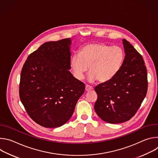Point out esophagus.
<instances>
[{
  "mask_svg": "<svg viewBox=\"0 0 158 158\" xmlns=\"http://www.w3.org/2000/svg\"><path fill=\"white\" fill-rule=\"evenodd\" d=\"M93 89V87L91 85H85V91H91V90Z\"/></svg>",
  "mask_w": 158,
  "mask_h": 158,
  "instance_id": "34e87169",
  "label": "esophagus"
}]
</instances>
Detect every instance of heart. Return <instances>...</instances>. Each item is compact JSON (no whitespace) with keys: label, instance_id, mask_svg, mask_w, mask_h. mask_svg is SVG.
I'll use <instances>...</instances> for the list:
<instances>
[{"label":"heart","instance_id":"1","mask_svg":"<svg viewBox=\"0 0 158 158\" xmlns=\"http://www.w3.org/2000/svg\"><path fill=\"white\" fill-rule=\"evenodd\" d=\"M123 49L104 43L85 45L79 53L74 54L71 59V67L74 77L81 80L89 67L88 81L93 82L109 81L120 71L124 60Z\"/></svg>","mask_w":158,"mask_h":158}]
</instances>
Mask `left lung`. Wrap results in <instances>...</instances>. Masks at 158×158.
I'll list each match as a JSON object with an SVG mask.
<instances>
[{
	"mask_svg": "<svg viewBox=\"0 0 158 158\" xmlns=\"http://www.w3.org/2000/svg\"><path fill=\"white\" fill-rule=\"evenodd\" d=\"M123 43L126 55L120 71L94 89L98 94L95 111L101 119L111 124L131 119L148 91V74L142 56L126 39Z\"/></svg>",
	"mask_w": 158,
	"mask_h": 158,
	"instance_id": "left-lung-1",
	"label": "left lung"
}]
</instances>
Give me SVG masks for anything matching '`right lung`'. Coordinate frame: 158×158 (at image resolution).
Returning <instances> with one entry per match:
<instances>
[{
  "label": "right lung",
  "mask_w": 158,
  "mask_h": 158,
  "mask_svg": "<svg viewBox=\"0 0 158 158\" xmlns=\"http://www.w3.org/2000/svg\"><path fill=\"white\" fill-rule=\"evenodd\" d=\"M71 45V38L45 42L22 67L20 101L31 118L45 127L68 121L84 92L85 84L69 71Z\"/></svg>",
  "instance_id": "add662e5"
}]
</instances>
